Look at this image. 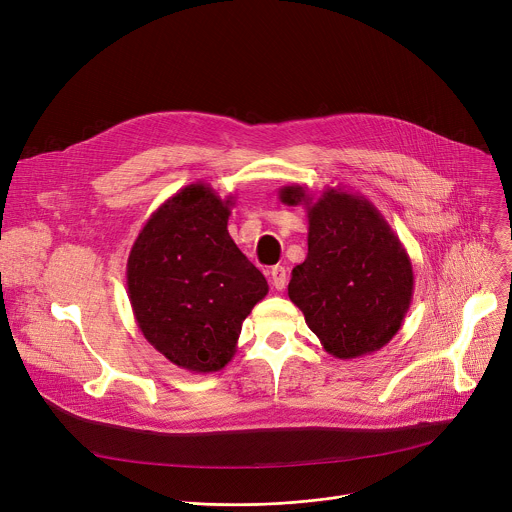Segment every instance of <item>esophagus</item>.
<instances>
[{"instance_id": "esophagus-1", "label": "esophagus", "mask_w": 512, "mask_h": 512, "mask_svg": "<svg viewBox=\"0 0 512 512\" xmlns=\"http://www.w3.org/2000/svg\"><path fill=\"white\" fill-rule=\"evenodd\" d=\"M269 275H271V285H273L277 291H281V289L285 287V281H287V271H285V267L275 265V267H271Z\"/></svg>"}]
</instances>
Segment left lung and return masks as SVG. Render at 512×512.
Masks as SVG:
<instances>
[{"label": "left lung", "mask_w": 512, "mask_h": 512, "mask_svg": "<svg viewBox=\"0 0 512 512\" xmlns=\"http://www.w3.org/2000/svg\"><path fill=\"white\" fill-rule=\"evenodd\" d=\"M287 206H306L308 257L291 271L287 296L336 358L381 350L401 328L413 298L411 259L385 216L360 194L328 186L279 190Z\"/></svg>", "instance_id": "8db88e82"}]
</instances>
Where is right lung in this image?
Instances as JSON below:
<instances>
[{
  "instance_id": "obj_1",
  "label": "right lung",
  "mask_w": 512,
  "mask_h": 512,
  "mask_svg": "<svg viewBox=\"0 0 512 512\" xmlns=\"http://www.w3.org/2000/svg\"><path fill=\"white\" fill-rule=\"evenodd\" d=\"M235 196L188 184L139 231L127 259L135 322L176 367L206 375L237 352L243 320L269 285L239 251L227 223Z\"/></svg>"
}]
</instances>
